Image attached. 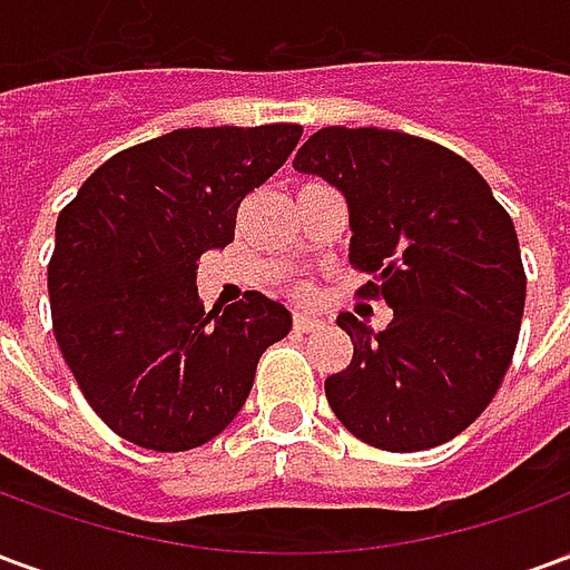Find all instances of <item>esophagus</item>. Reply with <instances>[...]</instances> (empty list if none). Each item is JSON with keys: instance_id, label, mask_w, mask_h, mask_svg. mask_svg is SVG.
I'll use <instances>...</instances> for the list:
<instances>
[{"instance_id": "esophagus-1", "label": "esophagus", "mask_w": 570, "mask_h": 570, "mask_svg": "<svg viewBox=\"0 0 570 570\" xmlns=\"http://www.w3.org/2000/svg\"><path fill=\"white\" fill-rule=\"evenodd\" d=\"M321 323V317H314V314H296V317H293V330H296V333H311V330H317Z\"/></svg>"}]
</instances>
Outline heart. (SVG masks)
Instances as JSON below:
<instances>
[{
    "mask_svg": "<svg viewBox=\"0 0 570 570\" xmlns=\"http://www.w3.org/2000/svg\"><path fill=\"white\" fill-rule=\"evenodd\" d=\"M289 293H293V296H296V298H305V296H308V289H305V286H293Z\"/></svg>",
    "mask_w": 570,
    "mask_h": 570,
    "instance_id": "obj_1",
    "label": "heart"
}]
</instances>
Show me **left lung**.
<instances>
[{"label": "left lung", "mask_w": 570, "mask_h": 570, "mask_svg": "<svg viewBox=\"0 0 570 570\" xmlns=\"http://www.w3.org/2000/svg\"><path fill=\"white\" fill-rule=\"evenodd\" d=\"M296 170L345 191L360 298H384L382 333L354 314L347 370L326 379L335 419L382 452L454 440L485 412L513 360L525 268L513 219L476 167L440 142L382 128H321Z\"/></svg>", "instance_id": "obj_1"}]
</instances>
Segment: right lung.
Instances as JSON below:
<instances>
[{
  "label": "right lung",
  "mask_w": 570,
  "mask_h": 570,
  "mask_svg": "<svg viewBox=\"0 0 570 570\" xmlns=\"http://www.w3.org/2000/svg\"><path fill=\"white\" fill-rule=\"evenodd\" d=\"M302 125L183 128L100 164L57 216L51 323L88 406L121 440L188 452L247 403L289 311L256 289L204 311L200 253L235 240L240 200L289 158Z\"/></svg>",
  "instance_id": "obj_1"
}]
</instances>
